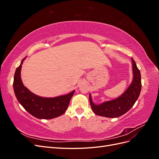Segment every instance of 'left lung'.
Returning <instances> with one entry per match:
<instances>
[{
    "label": "left lung",
    "mask_w": 159,
    "mask_h": 159,
    "mask_svg": "<svg viewBox=\"0 0 159 159\" xmlns=\"http://www.w3.org/2000/svg\"><path fill=\"white\" fill-rule=\"evenodd\" d=\"M133 78L126 91L119 98L95 105L89 93V102L93 111L99 116L109 118L119 117L126 113L139 98L141 90V77L135 61L132 58Z\"/></svg>",
    "instance_id": "left-lung-1"
}]
</instances>
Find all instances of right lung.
<instances>
[{
  "label": "right lung",
  "mask_w": 159,
  "mask_h": 159,
  "mask_svg": "<svg viewBox=\"0 0 159 159\" xmlns=\"http://www.w3.org/2000/svg\"><path fill=\"white\" fill-rule=\"evenodd\" d=\"M25 58L21 61L14 76L13 88L18 102L32 116L40 119H51L64 114L75 90L55 98H43L33 93L23 85L20 77L22 65Z\"/></svg>",
  "instance_id": "1"
}]
</instances>
